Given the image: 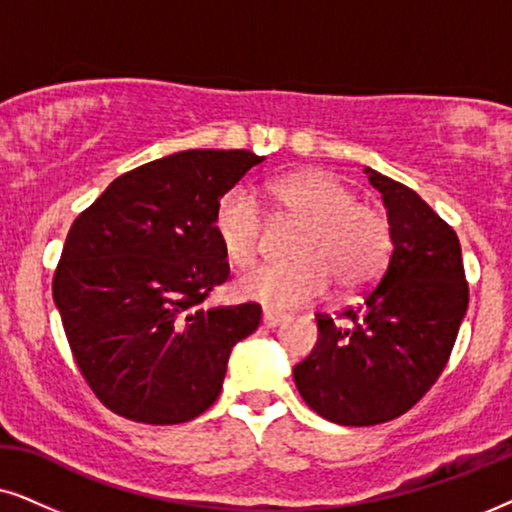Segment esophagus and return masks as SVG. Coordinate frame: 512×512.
<instances>
[{
    "label": "esophagus",
    "instance_id": "esophagus-1",
    "mask_svg": "<svg viewBox=\"0 0 512 512\" xmlns=\"http://www.w3.org/2000/svg\"><path fill=\"white\" fill-rule=\"evenodd\" d=\"M285 320H288V316H285V313H276V311H271V309H264V313H262V323L267 325V327H278L281 323H285Z\"/></svg>",
    "mask_w": 512,
    "mask_h": 512
}]
</instances>
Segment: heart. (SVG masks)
Listing matches in <instances>:
<instances>
[{"instance_id": "1", "label": "heart", "mask_w": 512, "mask_h": 512, "mask_svg": "<svg viewBox=\"0 0 512 512\" xmlns=\"http://www.w3.org/2000/svg\"><path fill=\"white\" fill-rule=\"evenodd\" d=\"M278 220L299 224L292 264H262L236 281V295L269 309H297L323 297L330 283L339 290H363L384 271L393 250V227L384 210L360 203L356 192L335 175L304 170L267 185ZM222 252L234 267H248L260 252L262 203L248 187L222 196L213 215Z\"/></svg>"}]
</instances>
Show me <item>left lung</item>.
Listing matches in <instances>:
<instances>
[{
  "instance_id": "left-lung-1",
  "label": "left lung",
  "mask_w": 512,
  "mask_h": 512,
  "mask_svg": "<svg viewBox=\"0 0 512 512\" xmlns=\"http://www.w3.org/2000/svg\"><path fill=\"white\" fill-rule=\"evenodd\" d=\"M393 227L391 260L358 306L318 313V342L295 365L304 403L342 426L405 414L445 370L468 309L456 231L410 187L365 168Z\"/></svg>"
}]
</instances>
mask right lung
Here are the masks:
<instances>
[{"instance_id": "add662e5", "label": "right lung", "mask_w": 512, "mask_h": 512, "mask_svg": "<svg viewBox=\"0 0 512 512\" xmlns=\"http://www.w3.org/2000/svg\"><path fill=\"white\" fill-rule=\"evenodd\" d=\"M248 149H187L124 173L70 227L53 276L72 356L100 403L140 424H185L222 391L260 304L201 306L229 278L217 203Z\"/></svg>"}]
</instances>
